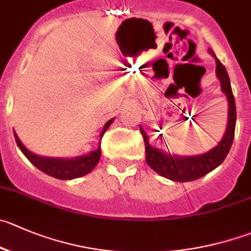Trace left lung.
I'll list each match as a JSON object with an SVG mask.
<instances>
[{
	"label": "left lung",
	"instance_id": "8db88e82",
	"mask_svg": "<svg viewBox=\"0 0 251 251\" xmlns=\"http://www.w3.org/2000/svg\"><path fill=\"white\" fill-rule=\"evenodd\" d=\"M209 52L216 59V75L221 81V88L228 101V123L223 138L217 147L209 151L196 156H177L171 155L170 152H163L161 150L151 147L149 144V137L140 127L143 138L145 143V160L148 165L157 173L159 175L169 178V180L177 181V182H188V181L197 180L202 176L207 175L218 168L224 161L226 156L230 150L233 139H234L235 122H237V109H235V100L231 92L230 80L228 73L223 64L218 60L213 50L209 49Z\"/></svg>",
	"mask_w": 251,
	"mask_h": 251
}]
</instances>
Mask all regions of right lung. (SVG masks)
Returning a JSON list of instances; mask_svg holds the SVG:
<instances>
[{
	"label": "right lung",
	"mask_w": 251,
	"mask_h": 251,
	"mask_svg": "<svg viewBox=\"0 0 251 251\" xmlns=\"http://www.w3.org/2000/svg\"><path fill=\"white\" fill-rule=\"evenodd\" d=\"M113 122V118L109 119L106 124H104L103 130L101 132V139L102 135L104 134L108 127ZM14 138L18 148L25 155L30 163L43 171L47 175L52 176V177L59 178V180H73V178L81 177L83 175H87L88 173H91L100 161V156H101V145H99V149L94 150V151L88 152L87 155H82V156L74 157V159H61V157H47V156H39V155L33 154L32 151L27 149L21 142L18 135L14 133Z\"/></svg>",
	"instance_id": "add662e5"
}]
</instances>
